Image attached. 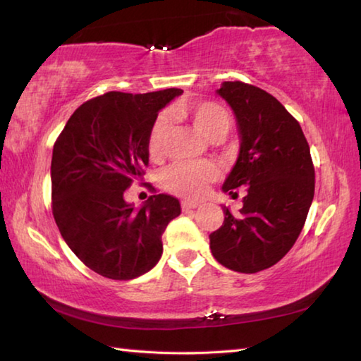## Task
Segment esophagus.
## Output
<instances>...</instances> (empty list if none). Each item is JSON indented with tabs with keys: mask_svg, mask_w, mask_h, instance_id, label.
<instances>
[{
	"mask_svg": "<svg viewBox=\"0 0 361 361\" xmlns=\"http://www.w3.org/2000/svg\"><path fill=\"white\" fill-rule=\"evenodd\" d=\"M197 207H199V204L189 202V200H183V202H181V209H183V212H186V213L192 212L194 209H197Z\"/></svg>",
	"mask_w": 361,
	"mask_h": 361,
	"instance_id": "34e87169",
	"label": "esophagus"
}]
</instances>
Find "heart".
Segmentation results:
<instances>
[{"instance_id":"1","label":"heart","mask_w":361,"mask_h":361,"mask_svg":"<svg viewBox=\"0 0 361 361\" xmlns=\"http://www.w3.org/2000/svg\"><path fill=\"white\" fill-rule=\"evenodd\" d=\"M176 116H185L192 122L207 140H221L232 126L228 109L216 102L204 100L180 105L173 109ZM170 133V116L159 114L148 132V154L154 161L166 156ZM218 178V169L210 161L176 162L164 172V185L175 194L186 199H199L205 194L210 183Z\"/></svg>"}]
</instances>
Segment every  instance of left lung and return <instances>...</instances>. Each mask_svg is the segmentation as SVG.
Instances as JSON below:
<instances>
[{"label":"left lung","instance_id":"obj_1","mask_svg":"<svg viewBox=\"0 0 361 361\" xmlns=\"http://www.w3.org/2000/svg\"><path fill=\"white\" fill-rule=\"evenodd\" d=\"M240 133V152L223 191L245 186L240 215L223 207V226L210 234L215 259L235 272L276 264L295 245L314 199L315 170L301 126L276 97L256 85L226 81Z\"/></svg>","mask_w":361,"mask_h":361}]
</instances>
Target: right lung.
<instances>
[{
	"label": "right lung",
	"mask_w": 361,
	"mask_h": 361,
	"mask_svg": "<svg viewBox=\"0 0 361 361\" xmlns=\"http://www.w3.org/2000/svg\"><path fill=\"white\" fill-rule=\"evenodd\" d=\"M181 89L106 92L82 103L52 151V215L66 245L85 266L113 280H132L157 264L162 234L181 213L178 199L156 194L137 210L126 189L145 175L148 132Z\"/></svg>",
	"instance_id": "obj_1"
}]
</instances>
